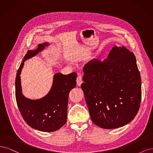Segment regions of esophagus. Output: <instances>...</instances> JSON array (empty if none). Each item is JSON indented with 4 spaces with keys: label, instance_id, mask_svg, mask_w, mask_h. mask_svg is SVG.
Returning a JSON list of instances; mask_svg holds the SVG:
<instances>
[{
    "label": "esophagus",
    "instance_id": "obj_1",
    "mask_svg": "<svg viewBox=\"0 0 153 153\" xmlns=\"http://www.w3.org/2000/svg\"><path fill=\"white\" fill-rule=\"evenodd\" d=\"M76 81H77V85L79 86H80L81 85V84H82V82H83L82 76H81V75H78V76H77Z\"/></svg>",
    "mask_w": 153,
    "mask_h": 153
}]
</instances>
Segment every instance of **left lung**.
Returning a JSON list of instances; mask_svg holds the SVG:
<instances>
[{"label":"left lung","instance_id":"8db88e82","mask_svg":"<svg viewBox=\"0 0 153 153\" xmlns=\"http://www.w3.org/2000/svg\"><path fill=\"white\" fill-rule=\"evenodd\" d=\"M81 88L92 121L105 129L124 126L139 110L141 79L134 54L115 46L103 61L88 62Z\"/></svg>","mask_w":153,"mask_h":153}]
</instances>
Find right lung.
<instances>
[{"mask_svg":"<svg viewBox=\"0 0 153 153\" xmlns=\"http://www.w3.org/2000/svg\"><path fill=\"white\" fill-rule=\"evenodd\" d=\"M48 43L39 44L36 50L28 51L19 66L16 77L15 95L21 114L27 124L34 129L42 131H56L65 124L67 116L68 94L76 85V72L67 75L56 73L48 94L41 99L29 100L22 93L20 74L24 62L43 50Z\"/></svg>","mask_w":153,"mask_h":153,"instance_id":"right-lung-1","label":"right lung"}]
</instances>
